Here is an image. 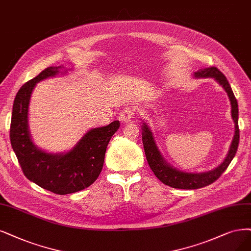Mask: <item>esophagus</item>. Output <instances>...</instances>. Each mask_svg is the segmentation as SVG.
I'll use <instances>...</instances> for the list:
<instances>
[{
  "label": "esophagus",
  "instance_id": "obj_1",
  "mask_svg": "<svg viewBox=\"0 0 251 251\" xmlns=\"http://www.w3.org/2000/svg\"><path fill=\"white\" fill-rule=\"evenodd\" d=\"M135 113V109L133 106H127L122 109V111L120 113V119L122 122H129Z\"/></svg>",
  "mask_w": 251,
  "mask_h": 251
}]
</instances>
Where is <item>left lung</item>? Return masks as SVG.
I'll list each match as a JSON object with an SVG mask.
<instances>
[{"instance_id":"1","label":"left lung","mask_w":251,"mask_h":251,"mask_svg":"<svg viewBox=\"0 0 251 251\" xmlns=\"http://www.w3.org/2000/svg\"><path fill=\"white\" fill-rule=\"evenodd\" d=\"M194 78H214L219 85L225 89L228 99L230 101V107H231V118H233L234 124H235V133L234 137L231 140L228 152L217 168L213 169L211 171L201 172V173H188L181 170L174 168L168 161L165 160L162 156L161 152L157 146L154 134L151 130L150 126L148 125L146 121L141 122L142 128V138L144 144L145 154L147 157V161L149 163V166L155 176L158 178L162 183H164L168 186L173 188H179V189H199L201 187L208 186V185L215 182L221 174L224 173L230 161L236 155L239 145V126H238V118H239V109H238V102L234 95L233 90L230 88L226 77L220 72L216 67H209L200 69L197 72L193 73Z\"/></svg>"}]
</instances>
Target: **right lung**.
Instances as JSON below:
<instances>
[{"instance_id":"1","label":"right lung","mask_w":251,"mask_h":251,"mask_svg":"<svg viewBox=\"0 0 251 251\" xmlns=\"http://www.w3.org/2000/svg\"><path fill=\"white\" fill-rule=\"evenodd\" d=\"M68 70L63 65L49 67L25 82L15 96L10 125L12 149L25 177L61 196L80 191L96 181L107 145L120 127L119 121H114L106 126L92 128L67 152H46L34 144L27 117L33 90L39 81L64 75Z\"/></svg>"}]
</instances>
